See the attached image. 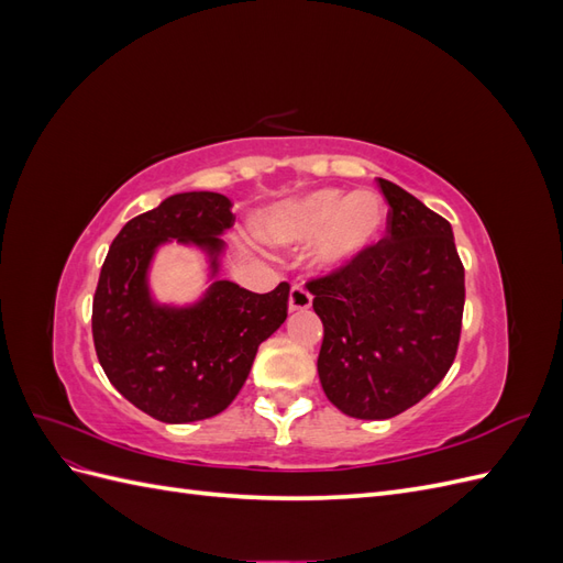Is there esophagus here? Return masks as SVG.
Listing matches in <instances>:
<instances>
[{
    "label": "esophagus",
    "instance_id": "34e87169",
    "mask_svg": "<svg viewBox=\"0 0 563 563\" xmlns=\"http://www.w3.org/2000/svg\"><path fill=\"white\" fill-rule=\"evenodd\" d=\"M312 308V296L310 291H305L302 286H294L291 294H288V310L291 312H302V310H310Z\"/></svg>",
    "mask_w": 563,
    "mask_h": 563
}]
</instances>
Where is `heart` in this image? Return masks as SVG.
Segmentation results:
<instances>
[{
  "label": "heart",
  "instance_id": "heart-1",
  "mask_svg": "<svg viewBox=\"0 0 563 563\" xmlns=\"http://www.w3.org/2000/svg\"><path fill=\"white\" fill-rule=\"evenodd\" d=\"M385 225V207L373 192H343L335 187L305 195L261 225V234L275 244H305L317 240L319 267H343L364 253Z\"/></svg>",
  "mask_w": 563,
  "mask_h": 563
}]
</instances>
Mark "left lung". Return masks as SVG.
Segmentation results:
<instances>
[{
  "mask_svg": "<svg viewBox=\"0 0 563 563\" xmlns=\"http://www.w3.org/2000/svg\"><path fill=\"white\" fill-rule=\"evenodd\" d=\"M387 236L308 282L323 323L317 371L345 416L385 420L446 376L460 343L465 267L446 218L378 178Z\"/></svg>",
  "mask_w": 563,
  "mask_h": 563,
  "instance_id": "8db88e82",
  "label": "left lung"
}]
</instances>
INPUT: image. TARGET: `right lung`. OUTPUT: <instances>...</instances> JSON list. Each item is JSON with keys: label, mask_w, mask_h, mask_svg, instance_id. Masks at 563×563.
<instances>
[{"label": "right lung", "mask_w": 563, "mask_h": 563, "mask_svg": "<svg viewBox=\"0 0 563 563\" xmlns=\"http://www.w3.org/2000/svg\"><path fill=\"white\" fill-rule=\"evenodd\" d=\"M232 201L218 192H180L131 218L114 236L93 296V345L108 380L143 413L162 422L213 418L249 378L255 352L288 314V291L253 294L213 282L192 308H162L147 291V267L168 240L211 253L218 269L220 232L232 228Z\"/></svg>", "instance_id": "obj_1"}]
</instances>
